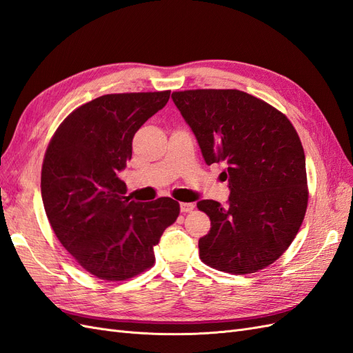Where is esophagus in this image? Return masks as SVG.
Wrapping results in <instances>:
<instances>
[{
	"label": "esophagus",
	"mask_w": 353,
	"mask_h": 353,
	"mask_svg": "<svg viewBox=\"0 0 353 353\" xmlns=\"http://www.w3.org/2000/svg\"><path fill=\"white\" fill-rule=\"evenodd\" d=\"M194 204L192 203H182L180 204V211H182V213H190V211L194 210Z\"/></svg>",
	"instance_id": "esophagus-1"
}]
</instances>
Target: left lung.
<instances>
[{"mask_svg":"<svg viewBox=\"0 0 353 353\" xmlns=\"http://www.w3.org/2000/svg\"><path fill=\"white\" fill-rule=\"evenodd\" d=\"M171 99L205 163L226 164L228 205L196 203L211 220L198 241L201 260L235 275L272 265L293 243L307 207L305 150L293 124L239 90H186Z\"/></svg>","mask_w":353,"mask_h":353,"instance_id":"left-lung-1","label":"left lung"}]
</instances>
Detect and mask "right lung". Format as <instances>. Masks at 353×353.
I'll use <instances>...</instances> for the list:
<instances>
[{
	"instance_id": "right-lung-1",
	"label": "right lung",
	"mask_w": 353,
	"mask_h": 353,
	"mask_svg": "<svg viewBox=\"0 0 353 353\" xmlns=\"http://www.w3.org/2000/svg\"><path fill=\"white\" fill-rule=\"evenodd\" d=\"M168 99L170 92L100 96L69 114L46 150L41 195L50 225L100 279L124 281L152 266L154 247L180 213L167 196L130 201L118 177L136 132Z\"/></svg>"
}]
</instances>
